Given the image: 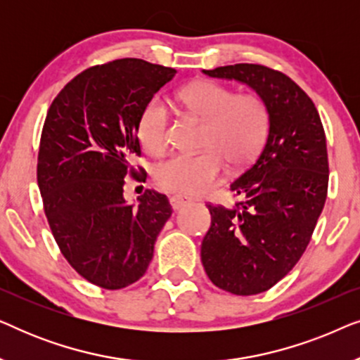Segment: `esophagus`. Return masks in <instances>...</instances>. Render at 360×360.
<instances>
[{"mask_svg": "<svg viewBox=\"0 0 360 360\" xmlns=\"http://www.w3.org/2000/svg\"><path fill=\"white\" fill-rule=\"evenodd\" d=\"M190 201H191V200L188 198V196H184V195H174V196H170V205H172V208H174L175 211L180 210V208H184V206L188 205Z\"/></svg>", "mask_w": 360, "mask_h": 360, "instance_id": "esophagus-1", "label": "esophagus"}]
</instances>
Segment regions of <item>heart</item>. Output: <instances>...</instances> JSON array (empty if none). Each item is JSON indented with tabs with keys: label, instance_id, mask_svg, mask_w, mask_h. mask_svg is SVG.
Masks as SVG:
<instances>
[{
	"label": "heart",
	"instance_id": "obj_1",
	"mask_svg": "<svg viewBox=\"0 0 360 360\" xmlns=\"http://www.w3.org/2000/svg\"><path fill=\"white\" fill-rule=\"evenodd\" d=\"M181 106L203 121L198 154H176L157 165L155 184L176 193L196 195L210 190L223 170L249 165L262 149L269 132V110L255 93H234L229 86L198 80L181 88ZM169 108L152 98L137 120V137L150 155L164 154L169 146Z\"/></svg>",
	"mask_w": 360,
	"mask_h": 360
}]
</instances>
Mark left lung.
Returning a JSON list of instances; mask_svg holds the SVG:
<instances>
[{
	"instance_id": "8db88e82",
	"label": "left lung",
	"mask_w": 360,
	"mask_h": 360,
	"mask_svg": "<svg viewBox=\"0 0 360 360\" xmlns=\"http://www.w3.org/2000/svg\"><path fill=\"white\" fill-rule=\"evenodd\" d=\"M245 83L269 110L267 141L233 184V208L206 205L211 226L201 262L211 282L233 295L267 292L295 267L309 244L328 195L329 164L321 117L285 73L257 63L203 70Z\"/></svg>"
}]
</instances>
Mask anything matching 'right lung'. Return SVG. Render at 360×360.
<instances>
[{"instance_id": "obj_1", "label": "right lung", "mask_w": 360, "mask_h": 360, "mask_svg": "<svg viewBox=\"0 0 360 360\" xmlns=\"http://www.w3.org/2000/svg\"><path fill=\"white\" fill-rule=\"evenodd\" d=\"M175 68L120 58L86 68L49 108L37 155V184L53 239L67 262L105 290L134 283L149 267L172 206L146 190L139 205L122 196L126 176L144 169L137 120Z\"/></svg>"}]
</instances>
